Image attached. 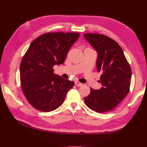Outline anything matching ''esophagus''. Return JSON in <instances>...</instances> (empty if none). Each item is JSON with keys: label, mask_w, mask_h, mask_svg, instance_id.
Instances as JSON below:
<instances>
[{"label": "esophagus", "mask_w": 147, "mask_h": 147, "mask_svg": "<svg viewBox=\"0 0 147 147\" xmlns=\"http://www.w3.org/2000/svg\"><path fill=\"white\" fill-rule=\"evenodd\" d=\"M75 85L76 86H82V85H83V84L82 83H81L80 82H75Z\"/></svg>", "instance_id": "obj_1"}]
</instances>
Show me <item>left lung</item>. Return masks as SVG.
Here are the masks:
<instances>
[{
    "mask_svg": "<svg viewBox=\"0 0 147 147\" xmlns=\"http://www.w3.org/2000/svg\"><path fill=\"white\" fill-rule=\"evenodd\" d=\"M85 38L97 52L96 69L101 72L99 90L90 88L84 98L88 108L103 113L112 110L129 93L131 69L123 49L109 37L97 33L84 34Z\"/></svg>",
    "mask_w": 147,
    "mask_h": 147,
    "instance_id": "8db88e82",
    "label": "left lung"
}]
</instances>
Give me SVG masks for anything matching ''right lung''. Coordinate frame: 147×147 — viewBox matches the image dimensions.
<instances>
[{
	"mask_svg": "<svg viewBox=\"0 0 147 147\" xmlns=\"http://www.w3.org/2000/svg\"><path fill=\"white\" fill-rule=\"evenodd\" d=\"M78 33H47L31 43L20 64L21 88L36 109L51 112L63 104L73 81L54 74L53 67L64 63L67 52L78 39Z\"/></svg>",
	"mask_w": 147,
	"mask_h": 147,
	"instance_id": "1",
	"label": "right lung"
}]
</instances>
